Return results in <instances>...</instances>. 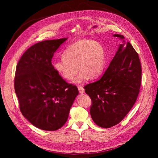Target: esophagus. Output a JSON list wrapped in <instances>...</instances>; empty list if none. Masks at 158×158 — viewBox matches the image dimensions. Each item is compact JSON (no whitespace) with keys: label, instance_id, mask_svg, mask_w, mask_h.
Masks as SVG:
<instances>
[{"label":"esophagus","instance_id":"1","mask_svg":"<svg viewBox=\"0 0 158 158\" xmlns=\"http://www.w3.org/2000/svg\"><path fill=\"white\" fill-rule=\"evenodd\" d=\"M78 90H79L80 94H84V88L82 85H78Z\"/></svg>","mask_w":158,"mask_h":158}]
</instances>
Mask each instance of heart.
Here are the masks:
<instances>
[{
	"instance_id": "obj_1",
	"label": "heart",
	"mask_w": 158,
	"mask_h": 158,
	"mask_svg": "<svg viewBox=\"0 0 158 158\" xmlns=\"http://www.w3.org/2000/svg\"><path fill=\"white\" fill-rule=\"evenodd\" d=\"M63 57L53 63L57 74L66 80H72L80 70L74 82L83 83L90 78L101 76L106 64V51L97 41L80 40L69 45L64 51Z\"/></svg>"
}]
</instances>
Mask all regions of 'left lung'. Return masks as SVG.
Segmentation results:
<instances>
[{
  "label": "left lung",
  "mask_w": 158,
  "mask_h": 158,
  "mask_svg": "<svg viewBox=\"0 0 158 158\" xmlns=\"http://www.w3.org/2000/svg\"><path fill=\"white\" fill-rule=\"evenodd\" d=\"M113 35L122 41L115 55L102 77L84 87L92 102V118L106 128L117 125L130 111L139 94L142 76L136 51L123 35Z\"/></svg>",
  "instance_id": "left-lung-1"
}]
</instances>
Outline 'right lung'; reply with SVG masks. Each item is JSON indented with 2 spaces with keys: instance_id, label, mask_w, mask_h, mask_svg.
I'll list each match as a JSON object with an SVG mask.
<instances>
[{
  "instance_id": "right-lung-1",
  "label": "right lung",
  "mask_w": 158,
  "mask_h": 158,
  "mask_svg": "<svg viewBox=\"0 0 158 158\" xmlns=\"http://www.w3.org/2000/svg\"><path fill=\"white\" fill-rule=\"evenodd\" d=\"M66 40L32 45L16 66L14 89L20 111L33 126L44 131H56L64 125L78 95L77 87L66 83L51 63L55 51Z\"/></svg>"
}]
</instances>
